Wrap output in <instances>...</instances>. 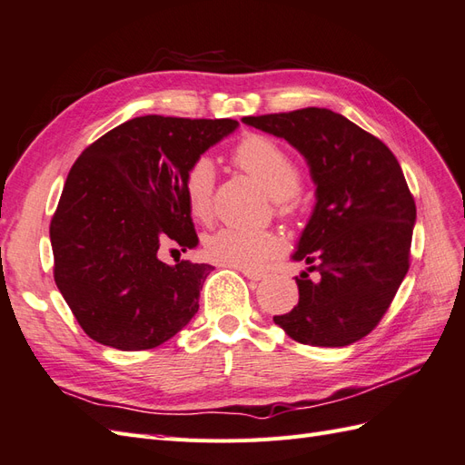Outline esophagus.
Masks as SVG:
<instances>
[{
  "mask_svg": "<svg viewBox=\"0 0 465 465\" xmlns=\"http://www.w3.org/2000/svg\"><path fill=\"white\" fill-rule=\"evenodd\" d=\"M242 272H243L247 279H252V281H261V279L267 277L263 271H255V269H242Z\"/></svg>",
  "mask_w": 465,
  "mask_h": 465,
  "instance_id": "34e87169",
  "label": "esophagus"
}]
</instances>
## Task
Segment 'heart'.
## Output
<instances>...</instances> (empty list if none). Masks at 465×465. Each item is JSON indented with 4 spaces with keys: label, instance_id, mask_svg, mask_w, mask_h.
<instances>
[{
    "label": "heart",
    "instance_id": "obj_1",
    "mask_svg": "<svg viewBox=\"0 0 465 465\" xmlns=\"http://www.w3.org/2000/svg\"><path fill=\"white\" fill-rule=\"evenodd\" d=\"M233 163L275 198L279 216H291L292 196L301 188V166L281 143L261 134H247L233 147ZM213 164L200 157L188 166L183 178V193L190 218L208 222L213 202ZM282 237L275 232H240L223 228L204 237L202 253L222 267L257 269L265 261L281 255Z\"/></svg>",
    "mask_w": 465,
    "mask_h": 465
}]
</instances>
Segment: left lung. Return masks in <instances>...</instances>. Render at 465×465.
I'll return each instance as SVG.
<instances>
[{
	"instance_id": "1",
	"label": "left lung",
	"mask_w": 465,
	"mask_h": 465,
	"mask_svg": "<svg viewBox=\"0 0 465 465\" xmlns=\"http://www.w3.org/2000/svg\"><path fill=\"white\" fill-rule=\"evenodd\" d=\"M287 139L311 164L316 206L292 255L316 271L296 277L299 304L275 316L304 346L343 348L385 316L411 267L414 198L395 154L326 108L243 117Z\"/></svg>"
}]
</instances>
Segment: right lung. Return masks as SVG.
I'll return each instance as SVG.
<instances>
[{"mask_svg":"<svg viewBox=\"0 0 465 465\" xmlns=\"http://www.w3.org/2000/svg\"><path fill=\"white\" fill-rule=\"evenodd\" d=\"M235 119L141 115L82 151L51 220L54 282L86 334L122 351L157 348L198 312L212 265L159 259L198 235L183 178Z\"/></svg>","mask_w":465,"mask_h":465,"instance_id":"obj_1","label":"right lung"}]
</instances>
